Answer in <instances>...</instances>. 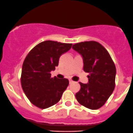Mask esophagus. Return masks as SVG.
I'll use <instances>...</instances> for the list:
<instances>
[{
	"label": "esophagus",
	"mask_w": 133,
	"mask_h": 133,
	"mask_svg": "<svg viewBox=\"0 0 133 133\" xmlns=\"http://www.w3.org/2000/svg\"><path fill=\"white\" fill-rule=\"evenodd\" d=\"M69 84H71V83H73V82H74V81L71 79H69Z\"/></svg>",
	"instance_id": "obj_1"
}]
</instances>
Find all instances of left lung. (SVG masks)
<instances>
[{"label":"left lung","instance_id":"8db88e82","mask_svg":"<svg viewBox=\"0 0 133 133\" xmlns=\"http://www.w3.org/2000/svg\"><path fill=\"white\" fill-rule=\"evenodd\" d=\"M72 48L83 58V69L88 75V83L79 82L81 90L75 94L81 105L91 110L103 106L115 88L116 74L115 64L109 52L94 41L74 44Z\"/></svg>","mask_w":133,"mask_h":133}]
</instances>
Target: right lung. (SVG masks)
Returning <instances> with one entry per match:
<instances>
[{
    "mask_svg": "<svg viewBox=\"0 0 133 133\" xmlns=\"http://www.w3.org/2000/svg\"><path fill=\"white\" fill-rule=\"evenodd\" d=\"M71 43L45 41L26 56L22 66L21 82L23 91L34 105L45 109L57 103L69 85L67 78L51 77L59 58L69 51Z\"/></svg>",
    "mask_w": 133,
    "mask_h": 133,
    "instance_id": "add662e5",
    "label": "right lung"
}]
</instances>
